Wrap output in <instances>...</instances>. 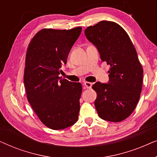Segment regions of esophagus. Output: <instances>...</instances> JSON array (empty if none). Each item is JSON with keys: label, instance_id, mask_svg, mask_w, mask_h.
Returning <instances> with one entry per match:
<instances>
[{"label": "esophagus", "instance_id": "obj_1", "mask_svg": "<svg viewBox=\"0 0 157 157\" xmlns=\"http://www.w3.org/2000/svg\"><path fill=\"white\" fill-rule=\"evenodd\" d=\"M92 84H93V83H91V82H88V81H86V82H84L85 86L86 87L87 89H91V86H92Z\"/></svg>", "mask_w": 157, "mask_h": 157}]
</instances>
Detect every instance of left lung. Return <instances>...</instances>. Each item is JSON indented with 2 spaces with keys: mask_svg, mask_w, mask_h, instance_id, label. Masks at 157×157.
<instances>
[{
  "mask_svg": "<svg viewBox=\"0 0 157 157\" xmlns=\"http://www.w3.org/2000/svg\"><path fill=\"white\" fill-rule=\"evenodd\" d=\"M85 35L110 65L109 83L98 81L92 86L98 115L108 121H123L136 108L142 89L143 68L135 47L125 30L113 21L87 27Z\"/></svg>",
  "mask_w": 157,
  "mask_h": 157,
  "instance_id": "8db88e82",
  "label": "left lung"
}]
</instances>
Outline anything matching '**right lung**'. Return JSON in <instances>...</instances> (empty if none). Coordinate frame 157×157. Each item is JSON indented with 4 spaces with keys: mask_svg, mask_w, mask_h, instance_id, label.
<instances>
[{
    "mask_svg": "<svg viewBox=\"0 0 157 157\" xmlns=\"http://www.w3.org/2000/svg\"><path fill=\"white\" fill-rule=\"evenodd\" d=\"M81 30L44 29L28 46L23 76L27 99L40 121L51 129H63L78 120L82 86L59 75Z\"/></svg>",
    "mask_w": 157,
    "mask_h": 157,
    "instance_id": "right-lung-1",
    "label": "right lung"
}]
</instances>
